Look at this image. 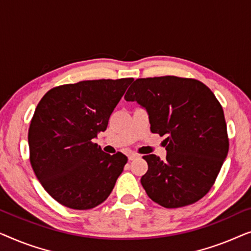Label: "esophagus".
<instances>
[{
    "mask_svg": "<svg viewBox=\"0 0 251 251\" xmlns=\"http://www.w3.org/2000/svg\"><path fill=\"white\" fill-rule=\"evenodd\" d=\"M140 155L139 154H137V153H130L129 155H128V159L131 161V160H135V159H138Z\"/></svg>",
    "mask_w": 251,
    "mask_h": 251,
    "instance_id": "1",
    "label": "esophagus"
}]
</instances>
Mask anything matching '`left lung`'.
I'll return each mask as SVG.
<instances>
[{
  "label": "left lung",
  "instance_id": "obj_1",
  "mask_svg": "<svg viewBox=\"0 0 251 251\" xmlns=\"http://www.w3.org/2000/svg\"><path fill=\"white\" fill-rule=\"evenodd\" d=\"M125 99L146 109L151 131L167 136L166 160L143 156L149 170L140 183L151 200L179 208L203 198L228 153L224 111L210 89L194 78H137Z\"/></svg>",
  "mask_w": 251,
  "mask_h": 251
}]
</instances>
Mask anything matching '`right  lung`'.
<instances>
[{
  "label": "right lung",
  "instance_id": "1",
  "mask_svg": "<svg viewBox=\"0 0 251 251\" xmlns=\"http://www.w3.org/2000/svg\"><path fill=\"white\" fill-rule=\"evenodd\" d=\"M132 77L81 81L53 88L41 99L28 130L30 164L44 190L65 207L92 209L111 194L125 154L102 152L92 140Z\"/></svg>",
  "mask_w": 251,
  "mask_h": 251
}]
</instances>
